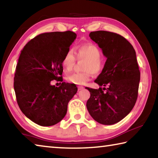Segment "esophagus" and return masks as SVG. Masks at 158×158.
<instances>
[{
    "label": "esophagus",
    "mask_w": 158,
    "mask_h": 158,
    "mask_svg": "<svg viewBox=\"0 0 158 158\" xmlns=\"http://www.w3.org/2000/svg\"><path fill=\"white\" fill-rule=\"evenodd\" d=\"M84 89V87L82 86V85H79V86H78V90H82V89Z\"/></svg>",
    "instance_id": "34e87169"
}]
</instances>
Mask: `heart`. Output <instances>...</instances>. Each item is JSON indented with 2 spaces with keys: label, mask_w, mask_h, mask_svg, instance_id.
Segmentation results:
<instances>
[{
  "label": "heart",
  "mask_w": 158,
  "mask_h": 158,
  "mask_svg": "<svg viewBox=\"0 0 158 158\" xmlns=\"http://www.w3.org/2000/svg\"><path fill=\"white\" fill-rule=\"evenodd\" d=\"M78 60H85L84 73H76L67 77V80L72 84L82 85L91 79L93 73L98 74L102 73L104 68L103 61L100 58L101 52L95 44L87 43L79 46L75 52ZM76 58L73 50L69 49L64 55L62 64L66 71H70L75 63Z\"/></svg>",
  "instance_id": "1"
}]
</instances>
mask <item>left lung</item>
<instances>
[{
    "label": "left lung",
    "mask_w": 158,
    "mask_h": 158,
    "mask_svg": "<svg viewBox=\"0 0 158 158\" xmlns=\"http://www.w3.org/2000/svg\"><path fill=\"white\" fill-rule=\"evenodd\" d=\"M89 37L106 57L105 66L95 80L98 89L86 87L90 97L86 107L99 123L113 125L132 111L138 97L140 71L132 45L112 32L93 31Z\"/></svg>",
    "instance_id": "1"
}]
</instances>
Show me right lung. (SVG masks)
Returning a JSON list of instances; mask_svg holds the SVG:
<instances>
[{"label": "right lung", "mask_w": 158, "mask_h": 158, "mask_svg": "<svg viewBox=\"0 0 158 158\" xmlns=\"http://www.w3.org/2000/svg\"><path fill=\"white\" fill-rule=\"evenodd\" d=\"M77 37L74 32H51L31 40L21 50L16 67L14 89L21 111L41 126H52L66 115L69 100L77 92L75 84L63 82L62 60Z\"/></svg>", "instance_id": "right-lung-1"}]
</instances>
